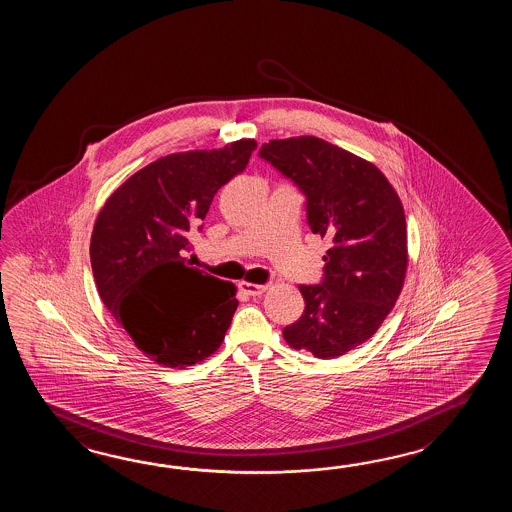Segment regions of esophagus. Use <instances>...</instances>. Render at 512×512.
Listing matches in <instances>:
<instances>
[{"mask_svg": "<svg viewBox=\"0 0 512 512\" xmlns=\"http://www.w3.org/2000/svg\"><path fill=\"white\" fill-rule=\"evenodd\" d=\"M269 285H258V283L241 282L240 289L249 296H260L267 291Z\"/></svg>", "mask_w": 512, "mask_h": 512, "instance_id": "obj_1", "label": "esophagus"}]
</instances>
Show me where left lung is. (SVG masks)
Returning <instances> with one entry per match:
<instances>
[{
    "label": "left lung",
    "instance_id": "left-lung-1",
    "mask_svg": "<svg viewBox=\"0 0 512 512\" xmlns=\"http://www.w3.org/2000/svg\"><path fill=\"white\" fill-rule=\"evenodd\" d=\"M260 157L305 196L307 225L331 240L324 278L300 285L304 315L285 342L335 359L381 327L403 289L408 265L403 203L375 164L313 135L263 144Z\"/></svg>",
    "mask_w": 512,
    "mask_h": 512
}]
</instances>
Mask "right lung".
I'll list each match as a JSON object with an SVG mask.
<instances>
[{
    "instance_id": "right-lung-1",
    "label": "right lung",
    "mask_w": 512,
    "mask_h": 512,
    "mask_svg": "<svg viewBox=\"0 0 512 512\" xmlns=\"http://www.w3.org/2000/svg\"><path fill=\"white\" fill-rule=\"evenodd\" d=\"M254 148L241 139L161 157L120 185L95 221L89 256L98 294L135 346L166 368L210 357L232 322L234 283L188 267L183 252Z\"/></svg>"
}]
</instances>
